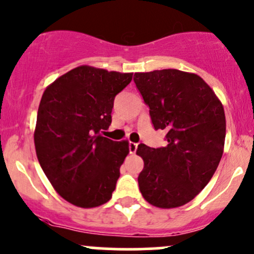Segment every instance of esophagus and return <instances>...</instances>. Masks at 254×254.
Instances as JSON below:
<instances>
[{
    "label": "esophagus",
    "instance_id": "obj_1",
    "mask_svg": "<svg viewBox=\"0 0 254 254\" xmlns=\"http://www.w3.org/2000/svg\"><path fill=\"white\" fill-rule=\"evenodd\" d=\"M136 149H137V143L130 142L129 143V152H130V154H135L136 153Z\"/></svg>",
    "mask_w": 254,
    "mask_h": 254
}]
</instances>
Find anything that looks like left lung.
Instances as JSON below:
<instances>
[{"label": "left lung", "instance_id": "obj_1", "mask_svg": "<svg viewBox=\"0 0 254 254\" xmlns=\"http://www.w3.org/2000/svg\"><path fill=\"white\" fill-rule=\"evenodd\" d=\"M134 81L154 129L165 130L167 146H137L143 169L138 188L159 208L192 201L217 170L225 142V113L201 76L178 69L135 73Z\"/></svg>", "mask_w": 254, "mask_h": 254}]
</instances>
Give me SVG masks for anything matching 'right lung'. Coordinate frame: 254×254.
<instances>
[{"instance_id":"right-lung-1","label":"right lung","mask_w":254,"mask_h":254,"mask_svg":"<svg viewBox=\"0 0 254 254\" xmlns=\"http://www.w3.org/2000/svg\"><path fill=\"white\" fill-rule=\"evenodd\" d=\"M131 79L132 73L80 65L42 95L34 132L37 159L55 190L76 207H98L116 190L129 143L100 134L111 125L114 98Z\"/></svg>"}]
</instances>
